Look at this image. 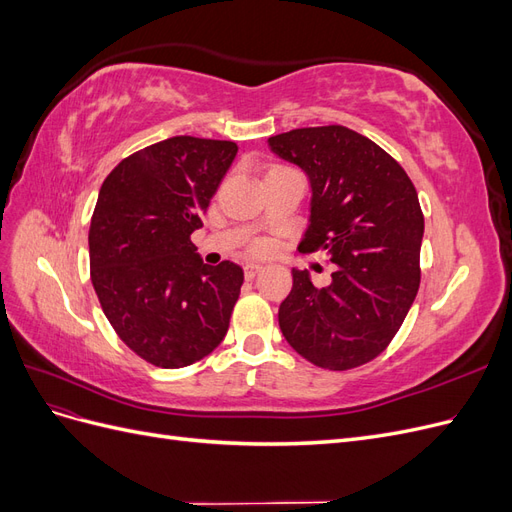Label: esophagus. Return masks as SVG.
<instances>
[{
  "mask_svg": "<svg viewBox=\"0 0 512 512\" xmlns=\"http://www.w3.org/2000/svg\"><path fill=\"white\" fill-rule=\"evenodd\" d=\"M262 269V265H258V262H247V265L243 267V271H245V277L247 280H252V277L258 273Z\"/></svg>",
  "mask_w": 512,
  "mask_h": 512,
  "instance_id": "obj_1",
  "label": "esophagus"
}]
</instances>
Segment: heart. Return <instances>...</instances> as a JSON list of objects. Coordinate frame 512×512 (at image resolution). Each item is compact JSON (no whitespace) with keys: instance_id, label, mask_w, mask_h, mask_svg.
Listing matches in <instances>:
<instances>
[{"instance_id":"obj_1","label":"heart","mask_w":512,"mask_h":512,"mask_svg":"<svg viewBox=\"0 0 512 512\" xmlns=\"http://www.w3.org/2000/svg\"><path fill=\"white\" fill-rule=\"evenodd\" d=\"M254 250H256V252H260V250H265V245H262V243H256V245H254Z\"/></svg>"}]
</instances>
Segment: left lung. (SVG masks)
I'll list each match as a JSON object with an SVG mask.
<instances>
[{"mask_svg": "<svg viewBox=\"0 0 512 512\" xmlns=\"http://www.w3.org/2000/svg\"><path fill=\"white\" fill-rule=\"evenodd\" d=\"M269 147L312 183L301 247L335 265L329 286L292 269L280 329L322 369L365 365L391 344L421 284L425 220L414 183L382 147L344 126L290 130Z\"/></svg>", "mask_w": 512, "mask_h": 512, "instance_id": "obj_1", "label": "left lung"}]
</instances>
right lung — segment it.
<instances>
[{"instance_id": "1", "label": "right lung", "mask_w": 512, "mask_h": 512, "mask_svg": "<svg viewBox=\"0 0 512 512\" xmlns=\"http://www.w3.org/2000/svg\"><path fill=\"white\" fill-rule=\"evenodd\" d=\"M237 143L173 136L121 160L89 226L91 284L119 339L147 363L188 367L222 344L243 269L205 265L190 235Z\"/></svg>"}]
</instances>
